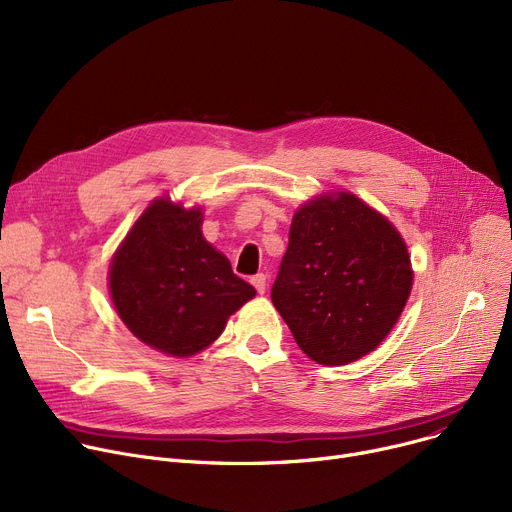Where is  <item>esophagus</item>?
<instances>
[{"mask_svg":"<svg viewBox=\"0 0 512 512\" xmlns=\"http://www.w3.org/2000/svg\"><path fill=\"white\" fill-rule=\"evenodd\" d=\"M251 284L255 286V290H257L259 294H263L265 288H267V276H265V274H257V276L251 278Z\"/></svg>","mask_w":512,"mask_h":512,"instance_id":"obj_1","label":"esophagus"}]
</instances>
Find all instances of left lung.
<instances>
[{"label": "left lung", "instance_id": "8db88e82", "mask_svg": "<svg viewBox=\"0 0 512 512\" xmlns=\"http://www.w3.org/2000/svg\"><path fill=\"white\" fill-rule=\"evenodd\" d=\"M411 286L400 232L380 211L340 191L294 213L272 303L309 359L346 365L390 334Z\"/></svg>", "mask_w": 512, "mask_h": 512}]
</instances>
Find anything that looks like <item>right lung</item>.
Wrapping results in <instances>:
<instances>
[{"mask_svg": "<svg viewBox=\"0 0 512 512\" xmlns=\"http://www.w3.org/2000/svg\"><path fill=\"white\" fill-rule=\"evenodd\" d=\"M199 207L155 199L110 265V292L126 328L170 357H191L218 338L255 297L201 232Z\"/></svg>", "mask_w": 512, "mask_h": 512, "instance_id": "add662e5", "label": "right lung"}]
</instances>
